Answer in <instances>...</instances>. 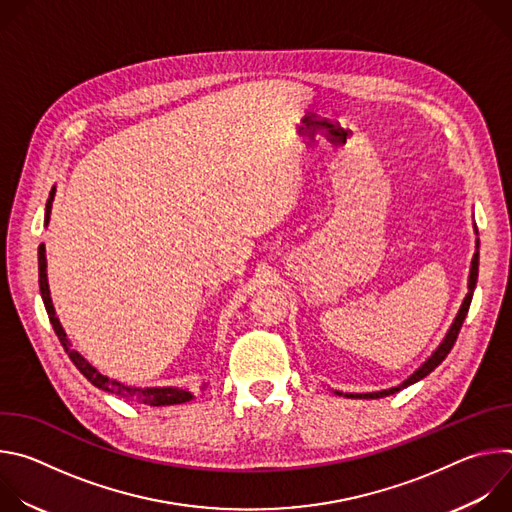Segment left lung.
Listing matches in <instances>:
<instances>
[{"mask_svg": "<svg viewBox=\"0 0 512 512\" xmlns=\"http://www.w3.org/2000/svg\"><path fill=\"white\" fill-rule=\"evenodd\" d=\"M474 233L478 235L476 225H474ZM478 247H480V241L476 239V253H474V257H472L470 275H468V294H466V298H464V302H462V306H460V310H458V314H456V318H454L450 330L446 332L444 340L440 342V346H437V348L431 352V356H427V360L421 364V367H419L413 375H409L401 385L391 387V389H383V391H375V393H342V391H334L336 395H344V397H348V399H381V397L393 395V393H397V391H401V389H405V387H409V385L421 381L423 377H427V375L437 367V364H442V360L450 354V350H452V346H454V342H456V338H458V334H460V328H462V324H464V320H466V314H468V308H470V302H472V296H474V287H476V281H478V259H480Z\"/></svg>", "mask_w": 512, "mask_h": 512, "instance_id": "obj_1", "label": "left lung"}]
</instances>
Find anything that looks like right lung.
Here are the masks:
<instances>
[{
  "label": "right lung",
  "mask_w": 512,
  "mask_h": 512,
  "mask_svg": "<svg viewBox=\"0 0 512 512\" xmlns=\"http://www.w3.org/2000/svg\"><path fill=\"white\" fill-rule=\"evenodd\" d=\"M54 194H56V186H52L50 190V196L46 200V212H44V225L50 223V212H52V202H54ZM38 285H40V296H42V302H44V308L48 312V320L60 340V344L64 346L68 358L75 362V367L83 373V377H87V381H91L97 389L101 391H107V393H113V395H119L123 399H129V401H139V403H145L150 407H162V405H180V403H186L190 399H194V395L188 391V389H180V387H129L121 381H115V379H109L107 375H101L93 364L81 354L77 352L75 348H72L60 320L56 318V312H54V306H52V298H50V287H48V273H46V247L40 245L38 247ZM206 387V383L202 385Z\"/></svg>",
  "instance_id": "right-lung-1"
}]
</instances>
